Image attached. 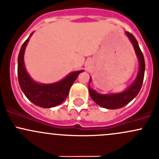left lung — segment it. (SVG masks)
I'll return each mask as SVG.
<instances>
[{
	"label": "left lung",
	"instance_id": "left-lung-1",
	"mask_svg": "<svg viewBox=\"0 0 159 159\" xmlns=\"http://www.w3.org/2000/svg\"><path fill=\"white\" fill-rule=\"evenodd\" d=\"M125 34L129 37V40L132 43L135 53L138 57L139 63V69L138 75L136 78L134 80L133 83L131 86H129L125 91L119 93H109V94H100L94 89L89 87V92L92 99L100 106L101 107L106 108L108 109H116L122 108L130 102L135 96L139 93L141 88H142V83L144 80V75H145V59L144 56L141 51L139 46L136 39L135 38L132 34L129 32H125ZM91 81V78L89 80V83Z\"/></svg>",
	"mask_w": 159,
	"mask_h": 159
}]
</instances>
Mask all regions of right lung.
Instances as JSON below:
<instances>
[{"instance_id":"add662e5","label":"right lung","mask_w":159,"mask_h":159,"mask_svg":"<svg viewBox=\"0 0 159 159\" xmlns=\"http://www.w3.org/2000/svg\"><path fill=\"white\" fill-rule=\"evenodd\" d=\"M30 37L23 43L17 60V74L21 90L26 97L35 104L43 108H51L61 104L67 97L70 87L77 76L83 70L70 73L64 79L51 84H41L34 81L27 73L24 66V56Z\"/></svg>"}]
</instances>
